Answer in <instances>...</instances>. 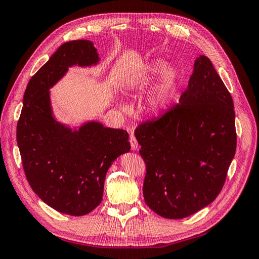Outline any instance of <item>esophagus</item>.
<instances>
[{
	"instance_id": "obj_1",
	"label": "esophagus",
	"mask_w": 259,
	"mask_h": 259,
	"mask_svg": "<svg viewBox=\"0 0 259 259\" xmlns=\"http://www.w3.org/2000/svg\"><path fill=\"white\" fill-rule=\"evenodd\" d=\"M130 143H131V147H132V150H137L138 149V147H139V145H138V143H137V140H136V137H135V135L132 134L130 135Z\"/></svg>"
}]
</instances>
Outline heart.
<instances>
[{
	"instance_id": "obj_1",
	"label": "heart",
	"mask_w": 259,
	"mask_h": 259,
	"mask_svg": "<svg viewBox=\"0 0 259 259\" xmlns=\"http://www.w3.org/2000/svg\"><path fill=\"white\" fill-rule=\"evenodd\" d=\"M160 73L161 76L158 85L148 98V105L152 112L163 110L175 100L180 83H182V72L178 67L174 65L165 67V64H163L162 61H156L146 69L142 77H134L130 83L131 86H135L145 80L153 79L155 75ZM119 106L124 111H127L130 109L128 105L122 103V101L119 103Z\"/></svg>"
}]
</instances>
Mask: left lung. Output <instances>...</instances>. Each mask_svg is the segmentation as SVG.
Here are the masks:
<instances>
[{
	"label": "left lung",
	"instance_id": "1",
	"mask_svg": "<svg viewBox=\"0 0 259 259\" xmlns=\"http://www.w3.org/2000/svg\"><path fill=\"white\" fill-rule=\"evenodd\" d=\"M233 108L213 64L200 55L178 105L138 125L144 198L154 213L182 219L217 198L237 148Z\"/></svg>",
	"mask_w": 259,
	"mask_h": 259
}]
</instances>
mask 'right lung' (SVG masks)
Here are the masks:
<instances>
[{
    "instance_id": "1",
    "label": "right lung",
    "mask_w": 259,
    "mask_h": 259,
    "mask_svg": "<svg viewBox=\"0 0 259 259\" xmlns=\"http://www.w3.org/2000/svg\"><path fill=\"white\" fill-rule=\"evenodd\" d=\"M98 62L93 42L62 44L29 81L17 123V144L30 187L49 206L72 216L89 214L100 204L109 167L131 149L126 131L95 121L71 128L53 115L50 89L69 67Z\"/></svg>"
}]
</instances>
